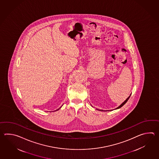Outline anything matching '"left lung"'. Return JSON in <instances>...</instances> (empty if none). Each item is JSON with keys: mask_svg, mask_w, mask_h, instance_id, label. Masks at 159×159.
<instances>
[{"mask_svg": "<svg viewBox=\"0 0 159 159\" xmlns=\"http://www.w3.org/2000/svg\"><path fill=\"white\" fill-rule=\"evenodd\" d=\"M130 96H131V95H129V97H128V98H127V99H126V100H125V101L124 102H123V103H122V105H120V106H119L118 107H117V108H116V109H118V108H120V107H122V106H123V105H125V103H126V102H127L128 101V100H129V97H130ZM101 111H103V110H101Z\"/></svg>", "mask_w": 159, "mask_h": 159, "instance_id": "8db88e82", "label": "left lung"}]
</instances>
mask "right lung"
<instances>
[{
  "label": "right lung",
  "instance_id": "obj_1",
  "mask_svg": "<svg viewBox=\"0 0 159 159\" xmlns=\"http://www.w3.org/2000/svg\"><path fill=\"white\" fill-rule=\"evenodd\" d=\"M58 110H59V108H58ZM58 110H56V111H57Z\"/></svg>",
  "mask_w": 159,
  "mask_h": 159
}]
</instances>
